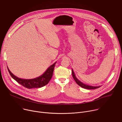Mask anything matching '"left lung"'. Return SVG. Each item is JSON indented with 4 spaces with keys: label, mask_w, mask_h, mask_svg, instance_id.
<instances>
[{
    "label": "left lung",
    "mask_w": 122,
    "mask_h": 122,
    "mask_svg": "<svg viewBox=\"0 0 122 122\" xmlns=\"http://www.w3.org/2000/svg\"><path fill=\"white\" fill-rule=\"evenodd\" d=\"M72 76L73 78L74 79V80H75V81H76V82L82 88H85V89H97L99 87H100V86H91V85H88L87 84H84L83 83H82L81 81L80 80H79L76 77L75 74L73 71V69H72Z\"/></svg>",
    "instance_id": "left-lung-1"
}]
</instances>
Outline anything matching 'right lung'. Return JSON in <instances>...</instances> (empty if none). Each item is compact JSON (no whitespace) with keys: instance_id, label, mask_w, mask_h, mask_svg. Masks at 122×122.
Listing matches in <instances>:
<instances>
[{"instance_id":"obj_1","label":"right lung","mask_w":122,"mask_h":122,"mask_svg":"<svg viewBox=\"0 0 122 122\" xmlns=\"http://www.w3.org/2000/svg\"><path fill=\"white\" fill-rule=\"evenodd\" d=\"M56 63V62L50 66V67L47 69L45 72L41 76L32 79H23L19 78L12 74L9 70L8 67V70L11 77L19 84L24 86L25 87L28 89L41 88V87L47 84L51 79L52 76H53L54 68Z\"/></svg>"}]
</instances>
